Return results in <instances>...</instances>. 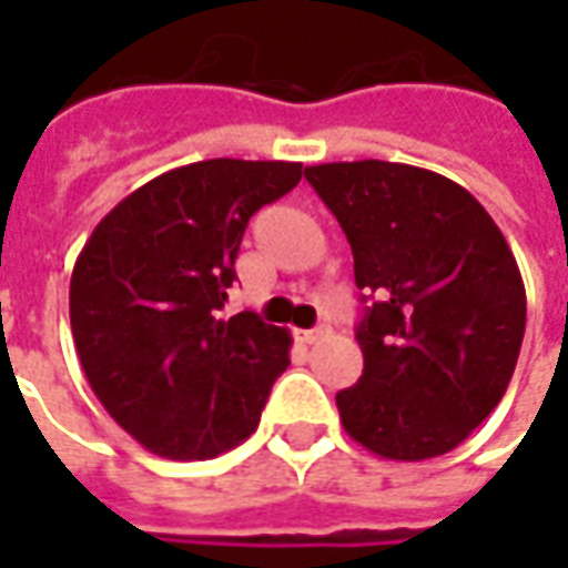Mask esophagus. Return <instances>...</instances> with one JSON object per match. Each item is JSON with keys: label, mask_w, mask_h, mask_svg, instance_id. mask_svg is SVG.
<instances>
[{"label": "esophagus", "mask_w": 568, "mask_h": 568, "mask_svg": "<svg viewBox=\"0 0 568 568\" xmlns=\"http://www.w3.org/2000/svg\"><path fill=\"white\" fill-rule=\"evenodd\" d=\"M325 334H328V328H325V325H320V328H310V332H297V341H301V344H307V346L320 344Z\"/></svg>", "instance_id": "34e87169"}]
</instances>
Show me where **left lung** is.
Instances as JSON below:
<instances>
[{
  "label": "left lung",
  "mask_w": 568,
  "mask_h": 568,
  "mask_svg": "<svg viewBox=\"0 0 568 568\" xmlns=\"http://www.w3.org/2000/svg\"><path fill=\"white\" fill-rule=\"evenodd\" d=\"M353 248L368 301L362 381L337 393L346 435L383 459L459 447L499 405L526 328L508 240L463 185L389 161L304 170Z\"/></svg>",
  "instance_id": "obj_1"
}]
</instances>
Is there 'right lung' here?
I'll list each match as a JSON object with an SVG mask.
<instances>
[{"instance_id": "right-lung-1", "label": "right lung", "mask_w": 568, "mask_h": 568, "mask_svg": "<svg viewBox=\"0 0 568 568\" xmlns=\"http://www.w3.org/2000/svg\"><path fill=\"white\" fill-rule=\"evenodd\" d=\"M301 163L215 158L136 187L93 227L69 283L81 368L109 417L166 459H212L258 428L292 334L219 320L248 219Z\"/></svg>"}]
</instances>
